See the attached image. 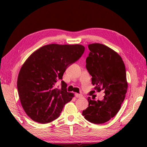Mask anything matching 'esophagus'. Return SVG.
Here are the masks:
<instances>
[{"instance_id":"1","label":"esophagus","mask_w":147,"mask_h":147,"mask_svg":"<svg viewBox=\"0 0 147 147\" xmlns=\"http://www.w3.org/2000/svg\"><path fill=\"white\" fill-rule=\"evenodd\" d=\"M75 96L76 98H82L83 95L82 94H78V93H75Z\"/></svg>"}]
</instances>
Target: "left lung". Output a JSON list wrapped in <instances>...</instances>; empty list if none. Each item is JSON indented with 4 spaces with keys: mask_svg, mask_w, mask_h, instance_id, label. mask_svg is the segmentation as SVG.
<instances>
[{
    "mask_svg": "<svg viewBox=\"0 0 147 147\" xmlns=\"http://www.w3.org/2000/svg\"><path fill=\"white\" fill-rule=\"evenodd\" d=\"M88 48L86 68L94 89L103 90L105 96L102 101L88 97L89 105L82 115L92 123L102 124L115 116L125 98L128 89L125 65L120 55L104 45L92 43Z\"/></svg>",
    "mask_w": 147,
    "mask_h": 147,
    "instance_id": "left-lung-1",
    "label": "left lung"
}]
</instances>
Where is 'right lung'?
I'll use <instances>...</instances> for the list:
<instances>
[{"instance_id": "1", "label": "right lung", "mask_w": 147, "mask_h": 147, "mask_svg": "<svg viewBox=\"0 0 147 147\" xmlns=\"http://www.w3.org/2000/svg\"><path fill=\"white\" fill-rule=\"evenodd\" d=\"M82 45L49 44L36 50L24 61L17 78V90L26 115L37 123L45 124L58 117L64 105L74 97L61 81L70 65L82 55Z\"/></svg>"}]
</instances>
